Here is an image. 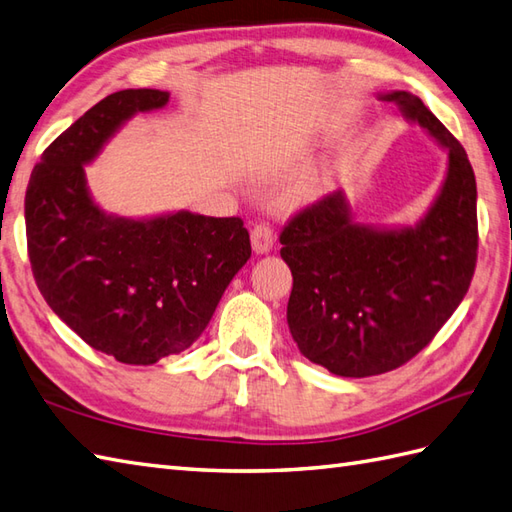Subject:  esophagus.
Instances as JSON below:
<instances>
[{
  "instance_id": "esophagus-1",
  "label": "esophagus",
  "mask_w": 512,
  "mask_h": 512,
  "mask_svg": "<svg viewBox=\"0 0 512 512\" xmlns=\"http://www.w3.org/2000/svg\"><path fill=\"white\" fill-rule=\"evenodd\" d=\"M251 244L257 255H268L272 251V246H275V235H272V229L266 227V224H257L251 233Z\"/></svg>"
}]
</instances>
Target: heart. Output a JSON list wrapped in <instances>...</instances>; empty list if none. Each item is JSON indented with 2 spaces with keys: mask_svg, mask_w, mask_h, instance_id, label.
Returning a JSON list of instances; mask_svg holds the SVG:
<instances>
[{
  "mask_svg": "<svg viewBox=\"0 0 512 512\" xmlns=\"http://www.w3.org/2000/svg\"><path fill=\"white\" fill-rule=\"evenodd\" d=\"M336 185V165L329 159L314 161L285 176L275 192V207L281 211H301L323 202Z\"/></svg>",
  "mask_w": 512,
  "mask_h": 512,
  "instance_id": "obj_1",
  "label": "heart"
}]
</instances>
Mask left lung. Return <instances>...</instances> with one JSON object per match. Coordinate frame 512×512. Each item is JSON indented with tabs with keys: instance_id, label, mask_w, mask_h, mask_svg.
Masks as SVG:
<instances>
[{
	"instance_id": "1",
	"label": "left lung",
	"mask_w": 512,
	"mask_h": 512,
	"mask_svg": "<svg viewBox=\"0 0 512 512\" xmlns=\"http://www.w3.org/2000/svg\"><path fill=\"white\" fill-rule=\"evenodd\" d=\"M377 98L419 124L447 152V168L412 224L358 222L347 194L334 192L283 229L290 334L307 360L340 377L414 358L465 299L478 257V189L465 148L414 93Z\"/></svg>"
}]
</instances>
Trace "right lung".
<instances>
[{
  "instance_id": "obj_1",
  "label": "right lung",
  "mask_w": 512,
  "mask_h": 512,
  "mask_svg": "<svg viewBox=\"0 0 512 512\" xmlns=\"http://www.w3.org/2000/svg\"><path fill=\"white\" fill-rule=\"evenodd\" d=\"M168 91L106 95L34 165L26 233L34 279L52 312L95 351L148 366L200 338L224 290L251 257L240 218L178 209L124 218L93 200L85 168Z\"/></svg>"
}]
</instances>
